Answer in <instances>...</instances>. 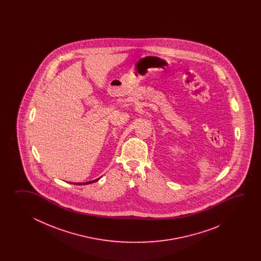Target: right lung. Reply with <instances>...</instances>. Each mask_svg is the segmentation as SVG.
Here are the masks:
<instances>
[{"instance_id":"obj_1","label":"right lung","mask_w":261,"mask_h":261,"mask_svg":"<svg viewBox=\"0 0 261 261\" xmlns=\"http://www.w3.org/2000/svg\"><path fill=\"white\" fill-rule=\"evenodd\" d=\"M100 178H98V179H95V180H92V181H89V182H86V183H72L74 184V185H88V184L94 183V182H97L98 180H99Z\"/></svg>"}]
</instances>
